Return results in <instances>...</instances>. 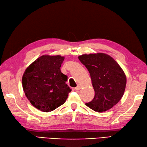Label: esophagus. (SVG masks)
<instances>
[{"instance_id": "obj_1", "label": "esophagus", "mask_w": 147, "mask_h": 147, "mask_svg": "<svg viewBox=\"0 0 147 147\" xmlns=\"http://www.w3.org/2000/svg\"><path fill=\"white\" fill-rule=\"evenodd\" d=\"M80 88H81V87H80V85H77V87H76V88H75V90H79Z\"/></svg>"}]
</instances>
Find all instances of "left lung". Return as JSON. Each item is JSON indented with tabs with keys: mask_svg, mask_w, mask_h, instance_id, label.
I'll use <instances>...</instances> for the list:
<instances>
[{
	"mask_svg": "<svg viewBox=\"0 0 147 147\" xmlns=\"http://www.w3.org/2000/svg\"><path fill=\"white\" fill-rule=\"evenodd\" d=\"M78 59L90 75L95 91L92 100L85 105L95 112H105L122 97L127 84L126 76L112 57L103 53L84 54Z\"/></svg>",
	"mask_w": 147,
	"mask_h": 147,
	"instance_id": "8db88e82",
	"label": "left lung"
}]
</instances>
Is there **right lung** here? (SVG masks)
<instances>
[{
    "label": "right lung",
    "instance_id": "add662e5",
    "mask_svg": "<svg viewBox=\"0 0 147 147\" xmlns=\"http://www.w3.org/2000/svg\"><path fill=\"white\" fill-rule=\"evenodd\" d=\"M61 55H44L28 66L22 77V87L31 104L44 112L63 104L71 89L67 76L60 71L64 60Z\"/></svg>",
    "mask_w": 147,
    "mask_h": 147
}]
</instances>
